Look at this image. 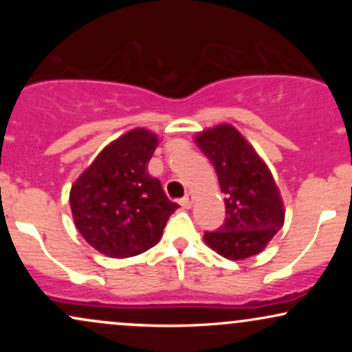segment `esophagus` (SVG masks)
I'll return each instance as SVG.
<instances>
[{
	"instance_id": "1",
	"label": "esophagus",
	"mask_w": 352,
	"mask_h": 352,
	"mask_svg": "<svg viewBox=\"0 0 352 352\" xmlns=\"http://www.w3.org/2000/svg\"><path fill=\"white\" fill-rule=\"evenodd\" d=\"M192 201H193V195H192V193H187V195H185L184 199L180 200V205L184 208H190V207H192Z\"/></svg>"
}]
</instances>
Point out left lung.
<instances>
[{"label": "left lung", "mask_w": 352, "mask_h": 352, "mask_svg": "<svg viewBox=\"0 0 352 352\" xmlns=\"http://www.w3.org/2000/svg\"><path fill=\"white\" fill-rule=\"evenodd\" d=\"M195 142L215 167L227 208L223 225L205 232V243L233 261L263 252L285 223L280 190L268 165L230 124L200 132Z\"/></svg>", "instance_id": "obj_1"}]
</instances>
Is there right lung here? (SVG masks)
Masks as SVG:
<instances>
[{
	"instance_id": "add662e5",
	"label": "right lung",
	"mask_w": 352,
	"mask_h": 352,
	"mask_svg": "<svg viewBox=\"0 0 352 352\" xmlns=\"http://www.w3.org/2000/svg\"><path fill=\"white\" fill-rule=\"evenodd\" d=\"M159 139L147 129L129 131L104 147L74 182L72 218L92 248L129 258L159 243L168 217L179 208L160 180L147 172Z\"/></svg>"
}]
</instances>
